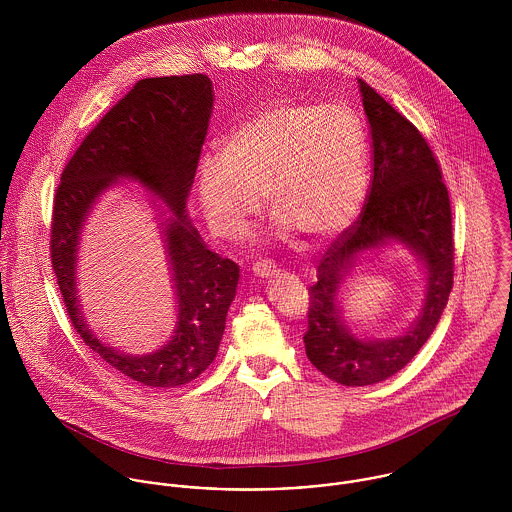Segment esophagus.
I'll use <instances>...</instances> for the list:
<instances>
[{"label": "esophagus", "mask_w": 512, "mask_h": 512, "mask_svg": "<svg viewBox=\"0 0 512 512\" xmlns=\"http://www.w3.org/2000/svg\"><path fill=\"white\" fill-rule=\"evenodd\" d=\"M252 272L258 276V278H270L274 276L278 270H276V264L270 262V260H260L252 266Z\"/></svg>", "instance_id": "esophagus-1"}]
</instances>
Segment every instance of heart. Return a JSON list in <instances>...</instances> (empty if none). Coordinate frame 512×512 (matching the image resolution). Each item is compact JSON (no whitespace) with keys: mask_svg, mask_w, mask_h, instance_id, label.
Wrapping results in <instances>:
<instances>
[{"mask_svg":"<svg viewBox=\"0 0 512 512\" xmlns=\"http://www.w3.org/2000/svg\"><path fill=\"white\" fill-rule=\"evenodd\" d=\"M366 159L365 130L349 106L278 100L236 124L222 155L201 157V205L215 232L238 236L262 193L282 232L331 238L363 207Z\"/></svg>","mask_w":512,"mask_h":512,"instance_id":"heart-1","label":"heart"}]
</instances>
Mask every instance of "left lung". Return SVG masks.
<instances>
[{
  "instance_id": "obj_1",
  "label": "left lung",
  "mask_w": 512,
  "mask_h": 512,
  "mask_svg": "<svg viewBox=\"0 0 512 512\" xmlns=\"http://www.w3.org/2000/svg\"><path fill=\"white\" fill-rule=\"evenodd\" d=\"M372 138V179L365 209L339 234L309 288L305 355L327 378L345 386L382 382L408 365L438 325L453 288V232L447 187L420 130L359 78ZM388 239L406 243L427 266L425 309L400 338L363 342L344 325L338 286L356 258Z\"/></svg>"
}]
</instances>
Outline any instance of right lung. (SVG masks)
I'll list each match as a JSON object with an SVG mask.
<instances>
[{"label":"right lung","mask_w":512,"mask_h":512,"mask_svg":"<svg viewBox=\"0 0 512 512\" xmlns=\"http://www.w3.org/2000/svg\"><path fill=\"white\" fill-rule=\"evenodd\" d=\"M213 96L207 74L138 80L82 140L55 193L51 262L74 331L104 363L151 388L187 384L215 361L238 286V266L211 252L185 213ZM120 178L142 182L172 213L162 225L178 295V325L167 346L140 358L99 343L83 321L75 292L79 230L97 197Z\"/></svg>","instance_id":"add662e5"}]
</instances>
